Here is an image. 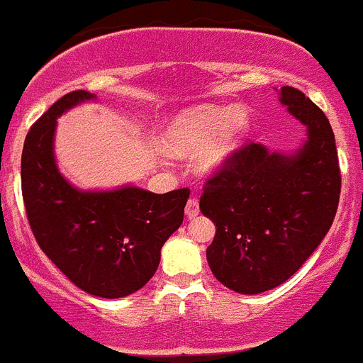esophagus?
I'll return each instance as SVG.
<instances>
[{
    "label": "esophagus",
    "instance_id": "1",
    "mask_svg": "<svg viewBox=\"0 0 363 363\" xmlns=\"http://www.w3.org/2000/svg\"><path fill=\"white\" fill-rule=\"evenodd\" d=\"M199 214H200L199 200L189 199L188 203H186V216H188V219H193V218H196Z\"/></svg>",
    "mask_w": 363,
    "mask_h": 363
}]
</instances>
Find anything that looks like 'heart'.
I'll return each instance as SVG.
<instances>
[{
	"label": "heart",
	"mask_w": 363,
	"mask_h": 363,
	"mask_svg": "<svg viewBox=\"0 0 363 363\" xmlns=\"http://www.w3.org/2000/svg\"><path fill=\"white\" fill-rule=\"evenodd\" d=\"M250 128L247 112L240 107L196 105L175 113L161 133V144L177 158L195 155L202 175L221 172L242 145Z\"/></svg>",
	"instance_id": "1"
}]
</instances>
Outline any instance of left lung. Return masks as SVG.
<instances>
[{
    "instance_id": "1",
    "label": "left lung",
    "mask_w": 363,
    "mask_h": 363,
    "mask_svg": "<svg viewBox=\"0 0 363 363\" xmlns=\"http://www.w3.org/2000/svg\"><path fill=\"white\" fill-rule=\"evenodd\" d=\"M306 128L295 151L250 144L205 182L200 211L216 225L207 247L212 274L230 290L258 295L303 265L337 212L340 172L327 116L295 87L276 89Z\"/></svg>"
}]
</instances>
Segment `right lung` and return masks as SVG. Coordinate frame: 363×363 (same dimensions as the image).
<instances>
[{"instance_id":"obj_1","label":"right lung","mask_w":363,"mask_h":363,"mask_svg":"<svg viewBox=\"0 0 363 363\" xmlns=\"http://www.w3.org/2000/svg\"><path fill=\"white\" fill-rule=\"evenodd\" d=\"M86 101L89 91L57 100L24 140L21 181L29 225L42 251L86 294L121 298L145 286L161 247L181 226L189 189L151 193L126 184L79 189L60 172L54 151L57 117Z\"/></svg>"}]
</instances>
